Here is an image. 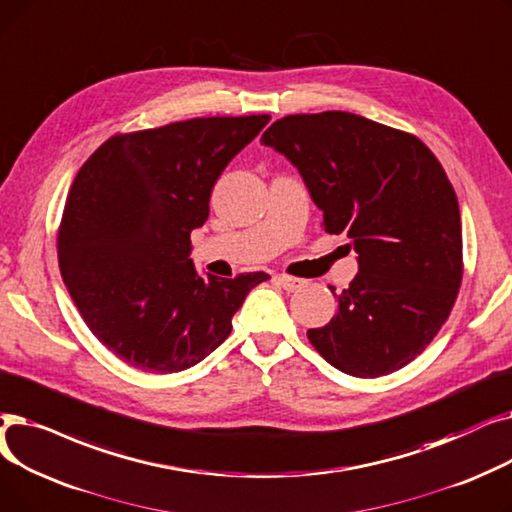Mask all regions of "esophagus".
I'll list each match as a JSON object with an SVG mask.
<instances>
[{"instance_id":"esophagus-1","label":"esophagus","mask_w":512,"mask_h":512,"mask_svg":"<svg viewBox=\"0 0 512 512\" xmlns=\"http://www.w3.org/2000/svg\"><path fill=\"white\" fill-rule=\"evenodd\" d=\"M277 281L283 289L287 291H296L298 287L304 285V279H298V277H291V275H277Z\"/></svg>"}]
</instances>
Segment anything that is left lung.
<instances>
[{"label": "left lung", "mask_w": 512, "mask_h": 512, "mask_svg": "<svg viewBox=\"0 0 512 512\" xmlns=\"http://www.w3.org/2000/svg\"><path fill=\"white\" fill-rule=\"evenodd\" d=\"M260 141L298 166L323 229L346 233L358 254L310 344L354 377L406 367L448 321L462 281L460 210L440 160L412 133L339 110L283 116Z\"/></svg>", "instance_id": "1"}]
</instances>
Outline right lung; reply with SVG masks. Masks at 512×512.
Here are the masks:
<instances>
[{"label": "right lung", "mask_w": 512, "mask_h": 512, "mask_svg": "<svg viewBox=\"0 0 512 512\" xmlns=\"http://www.w3.org/2000/svg\"><path fill=\"white\" fill-rule=\"evenodd\" d=\"M269 120L210 116L118 133L72 181L60 273L91 333L131 367L166 375L198 364L229 337L250 289L271 279H202L189 258L216 179Z\"/></svg>", "instance_id": "1"}]
</instances>
